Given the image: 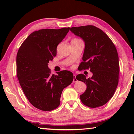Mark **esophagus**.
I'll use <instances>...</instances> for the list:
<instances>
[{
  "label": "esophagus",
  "mask_w": 134,
  "mask_h": 134,
  "mask_svg": "<svg viewBox=\"0 0 134 134\" xmlns=\"http://www.w3.org/2000/svg\"><path fill=\"white\" fill-rule=\"evenodd\" d=\"M73 77H74V78H73V82H76V81H77V80L76 78V75H75V74H74Z\"/></svg>",
  "instance_id": "1"
}]
</instances>
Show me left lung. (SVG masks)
<instances>
[{"label":"left lung","mask_w":134,"mask_h":134,"mask_svg":"<svg viewBox=\"0 0 134 134\" xmlns=\"http://www.w3.org/2000/svg\"><path fill=\"white\" fill-rule=\"evenodd\" d=\"M70 31L85 43L80 69H90L92 77L82 74L76 79L85 83L87 89L80 96L84 105L94 108L103 106L112 98L118 85L119 64L116 47L109 37L93 25L72 27Z\"/></svg>","instance_id":"1"}]
</instances>
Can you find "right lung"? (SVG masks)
<instances>
[{
    "label": "right lung",
    "mask_w": 134,
    "mask_h": 134,
    "mask_svg": "<svg viewBox=\"0 0 134 134\" xmlns=\"http://www.w3.org/2000/svg\"><path fill=\"white\" fill-rule=\"evenodd\" d=\"M70 28L43 29L31 33L19 48L16 73L25 95L32 105L44 111L58 107L63 89L73 80L67 70L51 74L49 61L57 55V47Z\"/></svg>",
    "instance_id": "add662e5"
}]
</instances>
